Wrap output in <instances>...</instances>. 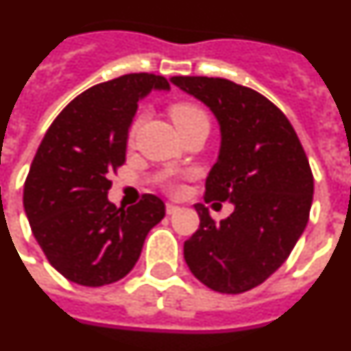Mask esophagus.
<instances>
[{"label": "esophagus", "mask_w": 351, "mask_h": 351, "mask_svg": "<svg viewBox=\"0 0 351 351\" xmlns=\"http://www.w3.org/2000/svg\"><path fill=\"white\" fill-rule=\"evenodd\" d=\"M178 210H180V207H178V205H175V203H167V205H166V212L169 214V216H171V214H175V212H178Z\"/></svg>", "instance_id": "obj_1"}]
</instances>
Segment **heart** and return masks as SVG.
<instances>
[{"mask_svg":"<svg viewBox=\"0 0 351 351\" xmlns=\"http://www.w3.org/2000/svg\"><path fill=\"white\" fill-rule=\"evenodd\" d=\"M169 112L171 117H173V121H175V125L178 126V128L187 125V123H191V121L194 119H207L205 112H203L198 105H194V103H175V105L169 108ZM135 128H137V123L134 125V130L132 132H135Z\"/></svg>","mask_w":351,"mask_h":351,"instance_id":"b5f03b06","label":"heart"}]
</instances>
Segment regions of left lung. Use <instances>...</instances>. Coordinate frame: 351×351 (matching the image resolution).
I'll list each match as a JSON object with an SVG mask.
<instances>
[{
    "mask_svg": "<svg viewBox=\"0 0 351 351\" xmlns=\"http://www.w3.org/2000/svg\"><path fill=\"white\" fill-rule=\"evenodd\" d=\"M219 123L221 148L205 202H228L219 223L196 203L199 228L185 241L191 273L217 293L239 294L267 280L289 257L308 221L314 178L298 135L280 108L225 78L173 76Z\"/></svg>",
    "mask_w": 351,
    "mask_h": 351,
    "instance_id": "left-lung-1",
    "label": "left lung"
}]
</instances>
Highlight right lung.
Segmentation results:
<instances>
[{
  "mask_svg": "<svg viewBox=\"0 0 351 351\" xmlns=\"http://www.w3.org/2000/svg\"><path fill=\"white\" fill-rule=\"evenodd\" d=\"M169 90L164 76L132 73L94 85L53 121L26 176L23 205L55 269L87 287L114 284L139 261L148 232L166 216L155 194L117 208L108 180L125 164L137 101Z\"/></svg>",
  "mask_w": 351,
  "mask_h": 351,
  "instance_id": "right-lung-1",
  "label": "right lung"
}]
</instances>
